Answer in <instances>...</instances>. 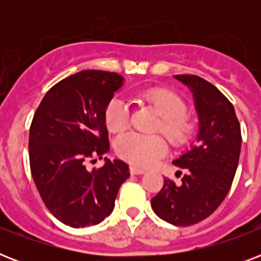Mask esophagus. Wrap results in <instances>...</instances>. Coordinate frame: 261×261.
<instances>
[{"label":"esophagus","mask_w":261,"mask_h":261,"mask_svg":"<svg viewBox=\"0 0 261 261\" xmlns=\"http://www.w3.org/2000/svg\"><path fill=\"white\" fill-rule=\"evenodd\" d=\"M130 172H131V174H143L146 171H145V169H142V168L134 167V165H133V167H130Z\"/></svg>","instance_id":"34e87169"}]
</instances>
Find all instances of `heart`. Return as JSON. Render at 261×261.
Instances as JSON below:
<instances>
[{
  "label": "heart",
  "instance_id": "b5f03b06",
  "mask_svg": "<svg viewBox=\"0 0 261 261\" xmlns=\"http://www.w3.org/2000/svg\"><path fill=\"white\" fill-rule=\"evenodd\" d=\"M145 101L154 107L161 116L159 130L167 135L174 145L187 142L192 133V123L186 115V102L177 94L163 88L147 89L142 93ZM130 108L126 98L115 97L107 106L104 119L111 133H122L128 126ZM115 149L122 159L138 167H150L167 153V142L160 135L128 133L119 137Z\"/></svg>",
  "mask_w": 261,
  "mask_h": 261
}]
</instances>
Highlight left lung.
Listing matches in <instances>:
<instances>
[{
    "label": "left lung",
    "instance_id": "1",
    "mask_svg": "<svg viewBox=\"0 0 261 261\" xmlns=\"http://www.w3.org/2000/svg\"><path fill=\"white\" fill-rule=\"evenodd\" d=\"M192 93L198 114L196 142L173 160L184 169L180 184L164 178L163 190L151 199L160 218L176 226L206 219L226 198L241 151V128L234 107L206 80L173 75Z\"/></svg>",
    "mask_w": 261,
    "mask_h": 261
}]
</instances>
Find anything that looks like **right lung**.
I'll return each instance as SVG.
<instances>
[{"instance_id":"obj_1","label":"right lung","mask_w":261,"mask_h":261,"mask_svg":"<svg viewBox=\"0 0 261 261\" xmlns=\"http://www.w3.org/2000/svg\"><path fill=\"white\" fill-rule=\"evenodd\" d=\"M123 84L116 73L83 70L51 88L35 112L31 172L47 208L65 225L87 227L104 221L130 177L122 160L104 159L101 168H87L89 159H102L110 150L104 114Z\"/></svg>"}]
</instances>
